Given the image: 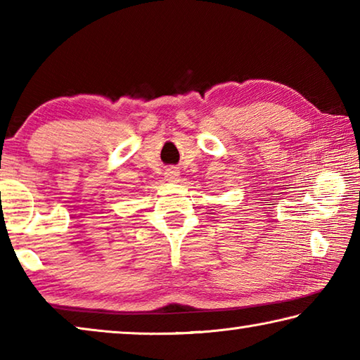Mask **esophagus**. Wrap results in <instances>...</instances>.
Here are the masks:
<instances>
[{
    "label": "esophagus",
    "instance_id": "esophagus-1",
    "mask_svg": "<svg viewBox=\"0 0 360 360\" xmlns=\"http://www.w3.org/2000/svg\"><path fill=\"white\" fill-rule=\"evenodd\" d=\"M165 179L167 181H172V182H176L179 179V169L176 168V167H169V168H167V172H165Z\"/></svg>",
    "mask_w": 360,
    "mask_h": 360
}]
</instances>
